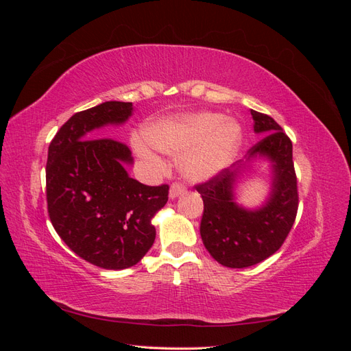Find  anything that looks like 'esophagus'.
Returning a JSON list of instances; mask_svg holds the SVG:
<instances>
[{"label":"esophagus","mask_w":351,"mask_h":351,"mask_svg":"<svg viewBox=\"0 0 351 351\" xmlns=\"http://www.w3.org/2000/svg\"><path fill=\"white\" fill-rule=\"evenodd\" d=\"M186 192V187L180 183H173L171 187H169V199H177L180 195H183Z\"/></svg>","instance_id":"34e87169"}]
</instances>
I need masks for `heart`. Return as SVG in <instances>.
<instances>
[{
    "mask_svg": "<svg viewBox=\"0 0 351 351\" xmlns=\"http://www.w3.org/2000/svg\"><path fill=\"white\" fill-rule=\"evenodd\" d=\"M143 141L156 151L180 158V173L190 182H206L231 164L241 143V129L234 120L217 112L164 117L147 123ZM143 156L152 158L143 145Z\"/></svg>",
    "mask_w": 351,
    "mask_h": 351,
    "instance_id": "heart-1",
    "label": "heart"
}]
</instances>
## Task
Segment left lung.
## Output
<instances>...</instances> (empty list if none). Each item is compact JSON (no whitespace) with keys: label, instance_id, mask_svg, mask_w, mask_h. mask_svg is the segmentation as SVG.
<instances>
[{"label":"left lung","instance_id":"left-lung-1","mask_svg":"<svg viewBox=\"0 0 351 351\" xmlns=\"http://www.w3.org/2000/svg\"><path fill=\"white\" fill-rule=\"evenodd\" d=\"M250 114L254 133L263 137L249 149L246 161H237L196 186L204 200L202 241L210 256L227 268H249L277 252L299 205L291 141L269 115L253 110ZM259 158L270 164V195L263 206L244 208L235 202V187L242 173Z\"/></svg>","mask_w":351,"mask_h":351}]
</instances>
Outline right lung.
Segmentation results:
<instances>
[{"mask_svg":"<svg viewBox=\"0 0 351 351\" xmlns=\"http://www.w3.org/2000/svg\"><path fill=\"white\" fill-rule=\"evenodd\" d=\"M132 102L108 101L76 112L48 147L47 202L61 240L86 262L120 271L139 262L152 247V224L168 200V186H145L132 178L129 147L93 130L121 125Z\"/></svg>","mask_w":351,"mask_h":351,"instance_id":"1","label":"right lung"}]
</instances>
